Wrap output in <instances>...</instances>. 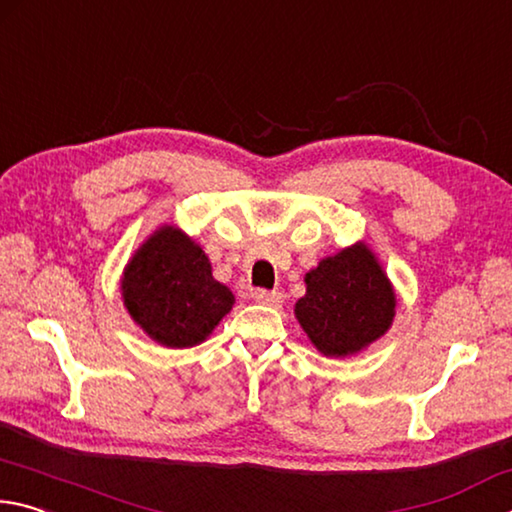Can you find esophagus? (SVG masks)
Instances as JSON below:
<instances>
[{"mask_svg": "<svg viewBox=\"0 0 512 512\" xmlns=\"http://www.w3.org/2000/svg\"><path fill=\"white\" fill-rule=\"evenodd\" d=\"M256 303H261V306H267V308H281L283 306V294L281 292H270V290H256L254 294Z\"/></svg>", "mask_w": 512, "mask_h": 512, "instance_id": "34e87169", "label": "esophagus"}]
</instances>
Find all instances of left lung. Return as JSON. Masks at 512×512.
I'll return each instance as SVG.
<instances>
[{
  "label": "left lung",
  "instance_id": "obj_1",
  "mask_svg": "<svg viewBox=\"0 0 512 512\" xmlns=\"http://www.w3.org/2000/svg\"><path fill=\"white\" fill-rule=\"evenodd\" d=\"M303 281L294 315L321 355L362 353L393 326L396 288L364 240L321 258Z\"/></svg>",
  "mask_w": 512,
  "mask_h": 512
}]
</instances>
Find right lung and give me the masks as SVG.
I'll list each match as a JSON object with an SVG mask.
<instances>
[{
	"label": "right lung",
	"instance_id": "obj_1",
	"mask_svg": "<svg viewBox=\"0 0 512 512\" xmlns=\"http://www.w3.org/2000/svg\"><path fill=\"white\" fill-rule=\"evenodd\" d=\"M121 299L134 324L166 348L206 342L236 303L227 285L213 279L202 245L175 224H161L130 256Z\"/></svg>",
	"mask_w": 512,
	"mask_h": 512
}]
</instances>
